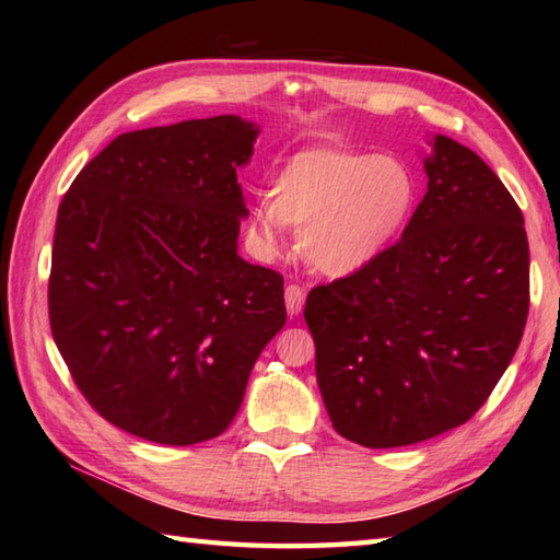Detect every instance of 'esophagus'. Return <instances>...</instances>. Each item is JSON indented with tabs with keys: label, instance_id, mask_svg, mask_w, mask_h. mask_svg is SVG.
I'll return each mask as SVG.
<instances>
[{
	"label": "esophagus",
	"instance_id": "obj_1",
	"mask_svg": "<svg viewBox=\"0 0 560 560\" xmlns=\"http://www.w3.org/2000/svg\"><path fill=\"white\" fill-rule=\"evenodd\" d=\"M303 303H305V289H301L299 283H289L287 287V311L289 315H299L303 311Z\"/></svg>",
	"mask_w": 560,
	"mask_h": 560
}]
</instances>
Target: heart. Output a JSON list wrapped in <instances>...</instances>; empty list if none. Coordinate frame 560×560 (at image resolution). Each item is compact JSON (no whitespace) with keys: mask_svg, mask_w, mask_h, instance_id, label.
Returning <instances> with one entry per match:
<instances>
[{"mask_svg":"<svg viewBox=\"0 0 560 560\" xmlns=\"http://www.w3.org/2000/svg\"><path fill=\"white\" fill-rule=\"evenodd\" d=\"M419 201V177L397 153L307 149L273 177L269 205L249 211L247 233L277 249L281 225L301 233L303 255L327 277H349L397 241Z\"/></svg>","mask_w":560,"mask_h":560,"instance_id":"obj_1","label":"heart"}]
</instances>
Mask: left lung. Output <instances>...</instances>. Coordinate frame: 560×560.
Here are the masks:
<instances>
[{
	"instance_id": "obj_1",
	"label": "left lung",
	"mask_w": 560,
	"mask_h": 560,
	"mask_svg": "<svg viewBox=\"0 0 560 560\" xmlns=\"http://www.w3.org/2000/svg\"><path fill=\"white\" fill-rule=\"evenodd\" d=\"M401 241L307 293L315 373L339 435L401 447L467 423L529 313L525 219L489 165L435 135Z\"/></svg>"
}]
</instances>
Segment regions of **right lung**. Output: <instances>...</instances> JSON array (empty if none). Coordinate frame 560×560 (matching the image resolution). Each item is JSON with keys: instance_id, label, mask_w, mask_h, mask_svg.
I'll list each match as a JSON object with an SVG mask.
<instances>
[{"instance_id": "1", "label": "right lung", "mask_w": 560, "mask_h": 560, "mask_svg": "<svg viewBox=\"0 0 560 560\" xmlns=\"http://www.w3.org/2000/svg\"><path fill=\"white\" fill-rule=\"evenodd\" d=\"M257 135L237 115L120 135L57 209V349L91 407L151 443L221 435L287 323L281 273L237 255Z\"/></svg>"}]
</instances>
